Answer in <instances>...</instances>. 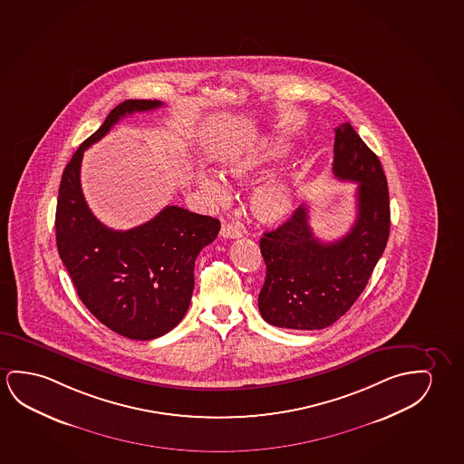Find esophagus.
Returning a JSON list of instances; mask_svg holds the SVG:
<instances>
[{
  "label": "esophagus",
  "mask_w": 464,
  "mask_h": 464,
  "mask_svg": "<svg viewBox=\"0 0 464 464\" xmlns=\"http://www.w3.org/2000/svg\"><path fill=\"white\" fill-rule=\"evenodd\" d=\"M221 237H224V238H238V237H242V230L234 224L224 222L221 227Z\"/></svg>",
  "instance_id": "obj_1"
}]
</instances>
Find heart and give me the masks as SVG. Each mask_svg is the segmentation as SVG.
I'll use <instances>...</instances> for the list:
<instances>
[{
    "instance_id": "1",
    "label": "heart",
    "mask_w": 464,
    "mask_h": 464,
    "mask_svg": "<svg viewBox=\"0 0 464 464\" xmlns=\"http://www.w3.org/2000/svg\"><path fill=\"white\" fill-rule=\"evenodd\" d=\"M284 146L276 139L266 138L248 149L232 153L226 160V173L237 184L256 179L284 155ZM198 184L216 203H227L228 186L216 174H201ZM249 211L263 224H280L293 211V190L284 178H270L253 188L249 195Z\"/></svg>"
}]
</instances>
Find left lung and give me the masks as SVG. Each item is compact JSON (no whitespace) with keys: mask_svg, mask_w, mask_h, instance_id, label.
<instances>
[{"mask_svg":"<svg viewBox=\"0 0 464 464\" xmlns=\"http://www.w3.org/2000/svg\"><path fill=\"white\" fill-rule=\"evenodd\" d=\"M333 174L357 182V218L336 242H322L299 207L259 240L266 282L257 305L270 325L322 330L343 317L365 290L389 238L388 180L380 159L349 123L334 128Z\"/></svg>","mask_w":464,"mask_h":464,"instance_id":"obj_1","label":"left lung"}]
</instances>
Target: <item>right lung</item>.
Listing matches in <instances>:
<instances>
[{
    "instance_id": "right-lung-1",
    "label": "right lung",
    "mask_w": 464,
    "mask_h": 464,
    "mask_svg": "<svg viewBox=\"0 0 464 464\" xmlns=\"http://www.w3.org/2000/svg\"><path fill=\"white\" fill-rule=\"evenodd\" d=\"M161 105L146 99L118 104L73 153L57 198V249L78 296L111 332L140 341L167 334L186 315L194 291L195 259L215 242L221 222L169 205L142 226L113 230L91 213L80 168L84 150L121 118Z\"/></svg>"
}]
</instances>
